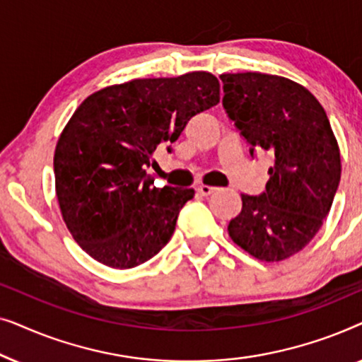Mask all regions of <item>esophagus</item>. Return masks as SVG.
I'll return each instance as SVG.
<instances>
[{
	"mask_svg": "<svg viewBox=\"0 0 362 362\" xmlns=\"http://www.w3.org/2000/svg\"><path fill=\"white\" fill-rule=\"evenodd\" d=\"M214 191H216V187H212V186H204V185H202V186L197 187V192H199V194L204 196V197L206 196H211Z\"/></svg>",
	"mask_w": 362,
	"mask_h": 362,
	"instance_id": "1",
	"label": "esophagus"
}]
</instances>
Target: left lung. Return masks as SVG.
<instances>
[{
  "label": "left lung",
  "mask_w": 362,
  "mask_h": 362,
  "mask_svg": "<svg viewBox=\"0 0 362 362\" xmlns=\"http://www.w3.org/2000/svg\"><path fill=\"white\" fill-rule=\"evenodd\" d=\"M227 115L250 145L274 158L260 196L240 194L230 239L264 262L298 254L318 234L341 180L339 146L325 108L300 83L260 72L222 74Z\"/></svg>",
  "instance_id": "8db88e82"
}]
</instances>
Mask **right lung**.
<instances>
[{
  "mask_svg": "<svg viewBox=\"0 0 362 362\" xmlns=\"http://www.w3.org/2000/svg\"><path fill=\"white\" fill-rule=\"evenodd\" d=\"M219 88L209 72L135 78L92 93L74 112L54 153L56 194L69 232L92 259L133 269L170 242L194 189L155 187L145 166L219 103Z\"/></svg>",
  "mask_w": 362,
  "mask_h": 362,
  "instance_id": "1",
  "label": "right lung"
}]
</instances>
